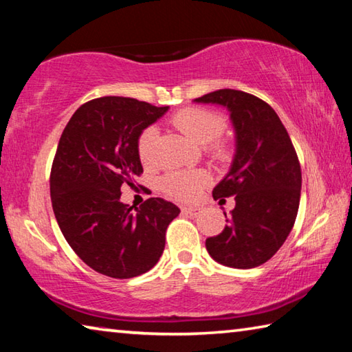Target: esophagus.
Returning a JSON list of instances; mask_svg holds the SVG:
<instances>
[{
  "label": "esophagus",
  "instance_id": "1",
  "mask_svg": "<svg viewBox=\"0 0 352 352\" xmlns=\"http://www.w3.org/2000/svg\"><path fill=\"white\" fill-rule=\"evenodd\" d=\"M182 212H183V214H188V216H192V217H195V216H199V214L201 212V208H199V206L183 208Z\"/></svg>",
  "mask_w": 352,
  "mask_h": 352
}]
</instances>
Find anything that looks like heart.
I'll return each mask as SVG.
<instances>
[{
    "label": "heart",
    "instance_id": "obj_1",
    "mask_svg": "<svg viewBox=\"0 0 352 352\" xmlns=\"http://www.w3.org/2000/svg\"><path fill=\"white\" fill-rule=\"evenodd\" d=\"M170 122L184 135L197 144L205 146V152L217 162H226L230 158V146L219 140L223 133L225 121L216 111L201 109V107H188L177 111L170 118ZM158 138V129L155 126L146 127L138 136L136 148L138 157L144 166L155 164V144ZM210 183V175L205 170L192 172H170L162 180V188L170 197L183 201H192L200 197L201 190Z\"/></svg>",
    "mask_w": 352,
    "mask_h": 352
}]
</instances>
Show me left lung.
<instances>
[{
  "label": "left lung",
  "mask_w": 352,
  "mask_h": 352,
  "mask_svg": "<svg viewBox=\"0 0 352 352\" xmlns=\"http://www.w3.org/2000/svg\"><path fill=\"white\" fill-rule=\"evenodd\" d=\"M195 102L230 110L236 130V155L226 177L212 190L225 204L234 197L223 231L206 239L219 264L253 269L275 254L294 228L301 195V166L287 130L264 100L239 90H217Z\"/></svg>",
  "instance_id": "left-lung-1"
}]
</instances>
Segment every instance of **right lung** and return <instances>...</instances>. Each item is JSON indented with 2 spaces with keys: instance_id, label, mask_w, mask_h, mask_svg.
<instances>
[{
  "instance_id": "add662e5",
  "label": "right lung",
  "mask_w": 352,
  "mask_h": 352,
  "mask_svg": "<svg viewBox=\"0 0 352 352\" xmlns=\"http://www.w3.org/2000/svg\"><path fill=\"white\" fill-rule=\"evenodd\" d=\"M169 107L132 98L88 100L71 116L52 162L51 201L62 234L88 267L129 279L157 264L180 210L162 197L124 205L121 188L142 174L140 133Z\"/></svg>"
}]
</instances>
